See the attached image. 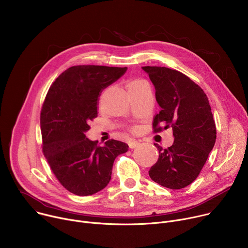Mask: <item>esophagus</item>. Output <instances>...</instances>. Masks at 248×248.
I'll use <instances>...</instances> for the list:
<instances>
[{
	"label": "esophagus",
	"instance_id": "34e87169",
	"mask_svg": "<svg viewBox=\"0 0 248 248\" xmlns=\"http://www.w3.org/2000/svg\"><path fill=\"white\" fill-rule=\"evenodd\" d=\"M140 144V142L139 141H137V140H131V141H129L128 142V145H129V148H135L136 146H138Z\"/></svg>",
	"mask_w": 248,
	"mask_h": 248
}]
</instances>
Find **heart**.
<instances>
[{"instance_id": "b5f03b06", "label": "heart", "mask_w": 248, "mask_h": 248, "mask_svg": "<svg viewBox=\"0 0 248 248\" xmlns=\"http://www.w3.org/2000/svg\"><path fill=\"white\" fill-rule=\"evenodd\" d=\"M143 82H144V81L141 80V79H132V80H130V81L127 82V89L129 90V89H131V88H134V87L138 86L139 84L143 83Z\"/></svg>"}]
</instances>
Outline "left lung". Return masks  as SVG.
<instances>
[{
  "mask_svg": "<svg viewBox=\"0 0 248 248\" xmlns=\"http://www.w3.org/2000/svg\"><path fill=\"white\" fill-rule=\"evenodd\" d=\"M149 76L161 111L154 117L155 132L172 128L173 143L154 144L159 159L149 170L152 181L170 189L192 184L216 141V124L204 91L188 77L165 66H142Z\"/></svg>",
  "mask_w": 248,
  "mask_h": 248,
  "instance_id": "8db88e82",
  "label": "left lung"
}]
</instances>
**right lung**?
Returning a JSON list of instances; mask_svg holds the SVG:
<instances>
[{"instance_id":"obj_1","label":"right lung","mask_w":248,"mask_h":248,"mask_svg":"<svg viewBox=\"0 0 248 248\" xmlns=\"http://www.w3.org/2000/svg\"><path fill=\"white\" fill-rule=\"evenodd\" d=\"M126 69L75 65L59 76L46 95L40 115L43 153L61 185L76 195H92L107 186L115 159L128 150L115 139L97 146L85 135L98 115L101 92Z\"/></svg>"}]
</instances>
